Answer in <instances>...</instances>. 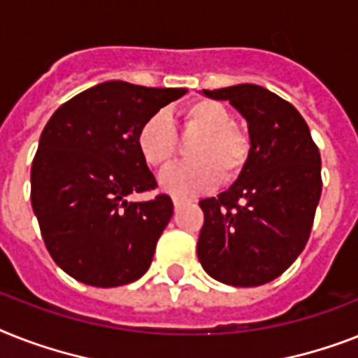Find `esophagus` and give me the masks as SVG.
<instances>
[{
	"label": "esophagus",
	"instance_id": "1",
	"mask_svg": "<svg viewBox=\"0 0 358 358\" xmlns=\"http://www.w3.org/2000/svg\"><path fill=\"white\" fill-rule=\"evenodd\" d=\"M189 200H185V199H180V196H174L173 199V204H174V208L178 209V208H182V206L184 204H187Z\"/></svg>",
	"mask_w": 358,
	"mask_h": 358
}]
</instances>
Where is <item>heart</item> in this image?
Here are the masks:
<instances>
[{"label": "heart", "instance_id": "heart-1", "mask_svg": "<svg viewBox=\"0 0 358 358\" xmlns=\"http://www.w3.org/2000/svg\"><path fill=\"white\" fill-rule=\"evenodd\" d=\"M184 132L199 134L187 150L189 162L174 165L159 176V185L174 196L202 193L213 187L219 178L231 182L248 164V134L235 124L234 112L213 99H196L182 113ZM138 150L145 164L154 169H165L176 156L178 138L169 115L156 112L139 127Z\"/></svg>", "mask_w": 358, "mask_h": 358}]
</instances>
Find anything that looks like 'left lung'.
I'll use <instances>...</instances> for the list:
<instances>
[{
	"mask_svg": "<svg viewBox=\"0 0 358 358\" xmlns=\"http://www.w3.org/2000/svg\"><path fill=\"white\" fill-rule=\"evenodd\" d=\"M248 121L252 150L239 178L200 200L196 255L213 280L257 287L281 275L309 241L322 194L320 150L300 112L263 86L204 90Z\"/></svg>",
	"mask_w": 358,
	"mask_h": 358,
	"instance_id": "obj_1",
	"label": "left lung"
}]
</instances>
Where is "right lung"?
<instances>
[{"label": "right lung", "mask_w": 358, "mask_h": 358, "mask_svg": "<svg viewBox=\"0 0 358 358\" xmlns=\"http://www.w3.org/2000/svg\"><path fill=\"white\" fill-rule=\"evenodd\" d=\"M185 92L108 80L69 99L45 124L31 202L53 261L80 283L119 287L149 270L173 200L129 202L158 185L136 138L145 119Z\"/></svg>", "instance_id": "obj_1"}]
</instances>
